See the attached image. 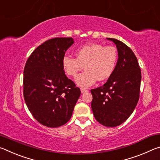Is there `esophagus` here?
I'll list each match as a JSON object with an SVG mask.
<instances>
[{"label": "esophagus", "mask_w": 160, "mask_h": 160, "mask_svg": "<svg viewBox=\"0 0 160 160\" xmlns=\"http://www.w3.org/2000/svg\"><path fill=\"white\" fill-rule=\"evenodd\" d=\"M80 91H81V93H85V92H88V90H85V89H83V88H81L80 89Z\"/></svg>", "instance_id": "esophagus-1"}]
</instances>
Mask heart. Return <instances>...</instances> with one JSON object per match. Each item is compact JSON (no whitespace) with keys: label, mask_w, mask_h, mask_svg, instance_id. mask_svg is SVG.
<instances>
[{"label":"heart","mask_w":160,"mask_h":160,"mask_svg":"<svg viewBox=\"0 0 160 160\" xmlns=\"http://www.w3.org/2000/svg\"><path fill=\"white\" fill-rule=\"evenodd\" d=\"M76 58L70 55L62 58V66L66 73L75 77L84 68L85 71L75 78V83L88 88L97 80L104 81L112 76L118 63V52L113 47H104L97 43L83 45L75 51Z\"/></svg>","instance_id":"obj_1"}]
</instances>
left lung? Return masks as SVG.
Masks as SVG:
<instances>
[{"mask_svg": "<svg viewBox=\"0 0 160 160\" xmlns=\"http://www.w3.org/2000/svg\"><path fill=\"white\" fill-rule=\"evenodd\" d=\"M118 51V63L104 85L91 90L92 109L96 120L107 127H116L128 118L139 99L141 72L136 56L128 46L112 38Z\"/></svg>", "mask_w": 160, "mask_h": 160, "instance_id": "1", "label": "left lung"}]
</instances>
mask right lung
Instances as JSON below:
<instances>
[{
    "instance_id": "right-lung-1",
    "label": "right lung",
    "mask_w": 160,
    "mask_h": 160,
    "mask_svg": "<svg viewBox=\"0 0 160 160\" xmlns=\"http://www.w3.org/2000/svg\"><path fill=\"white\" fill-rule=\"evenodd\" d=\"M74 43L72 38H54L39 46L26 62L23 94L29 112L42 125L56 128L66 124L80 96L68 79L62 58Z\"/></svg>"
}]
</instances>
